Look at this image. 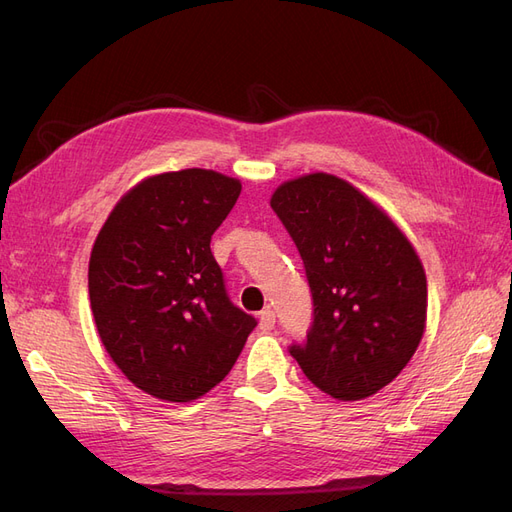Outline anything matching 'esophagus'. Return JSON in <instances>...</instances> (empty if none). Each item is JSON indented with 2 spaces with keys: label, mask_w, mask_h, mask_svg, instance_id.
<instances>
[{
  "label": "esophagus",
  "mask_w": 512,
  "mask_h": 512,
  "mask_svg": "<svg viewBox=\"0 0 512 512\" xmlns=\"http://www.w3.org/2000/svg\"><path fill=\"white\" fill-rule=\"evenodd\" d=\"M275 327V312L271 307H267V309H262L260 312V329L262 331H271Z\"/></svg>",
  "instance_id": "34e87169"
}]
</instances>
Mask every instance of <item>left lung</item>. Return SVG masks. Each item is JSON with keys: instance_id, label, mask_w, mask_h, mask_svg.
<instances>
[{"instance_id": "left-lung-1", "label": "left lung", "mask_w": 512, "mask_h": 512, "mask_svg": "<svg viewBox=\"0 0 512 512\" xmlns=\"http://www.w3.org/2000/svg\"><path fill=\"white\" fill-rule=\"evenodd\" d=\"M301 254L314 320L290 354L327 395L378 393L408 365L425 331L427 280L393 220L344 179L314 173L271 196Z\"/></svg>"}]
</instances>
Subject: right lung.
<instances>
[{"label": "right lung", "mask_w": 512, "mask_h": 512, "mask_svg": "<svg viewBox=\"0 0 512 512\" xmlns=\"http://www.w3.org/2000/svg\"><path fill=\"white\" fill-rule=\"evenodd\" d=\"M241 183L205 168L149 177L108 215L89 258L106 352L138 389L192 401L220 384L256 318L232 305L211 237Z\"/></svg>", "instance_id": "right-lung-1"}]
</instances>
